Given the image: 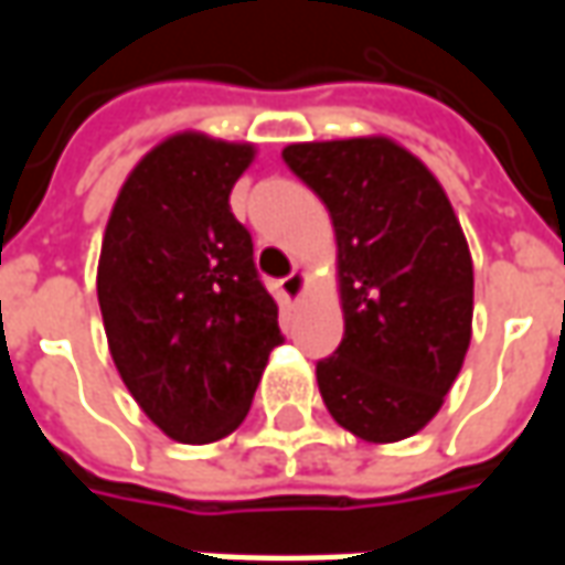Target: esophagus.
<instances>
[{"mask_svg": "<svg viewBox=\"0 0 565 565\" xmlns=\"http://www.w3.org/2000/svg\"><path fill=\"white\" fill-rule=\"evenodd\" d=\"M306 284H308L306 271H290L287 278H281V294L296 302L299 296L306 294Z\"/></svg>", "mask_w": 565, "mask_h": 565, "instance_id": "34e87169", "label": "esophagus"}]
</instances>
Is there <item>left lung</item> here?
<instances>
[{
    "label": "left lung",
    "mask_w": 565,
    "mask_h": 565,
    "mask_svg": "<svg viewBox=\"0 0 565 565\" xmlns=\"http://www.w3.org/2000/svg\"><path fill=\"white\" fill-rule=\"evenodd\" d=\"M284 162L327 205L344 335L318 363L323 403L363 441L424 429L472 339V257L436 174L384 136L287 145Z\"/></svg>",
    "instance_id": "8db88e82"
}]
</instances>
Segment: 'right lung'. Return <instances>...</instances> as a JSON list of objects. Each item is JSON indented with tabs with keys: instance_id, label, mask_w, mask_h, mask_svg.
I'll list each match as a JSON object with an SVG mask.
<instances>
[{
	"instance_id": "obj_1",
	"label": "right lung",
	"mask_w": 565,
	"mask_h": 565,
	"mask_svg": "<svg viewBox=\"0 0 565 565\" xmlns=\"http://www.w3.org/2000/svg\"><path fill=\"white\" fill-rule=\"evenodd\" d=\"M254 145L181 132L141 157L120 186L96 294L108 351L141 412L184 445L242 424L271 348L278 306L230 193Z\"/></svg>"
}]
</instances>
